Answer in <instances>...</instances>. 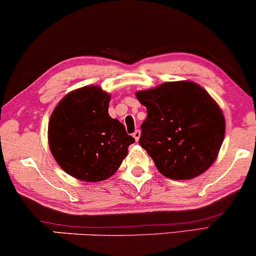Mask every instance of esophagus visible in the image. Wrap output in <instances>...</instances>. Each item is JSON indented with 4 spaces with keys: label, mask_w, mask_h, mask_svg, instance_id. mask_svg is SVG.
Segmentation results:
<instances>
[{
    "label": "esophagus",
    "mask_w": 256,
    "mask_h": 256,
    "mask_svg": "<svg viewBox=\"0 0 256 256\" xmlns=\"http://www.w3.org/2000/svg\"><path fill=\"white\" fill-rule=\"evenodd\" d=\"M132 136H134V138L136 140V141H138L140 136H141V132H140V130H135L134 134H132Z\"/></svg>",
    "instance_id": "obj_1"
}]
</instances>
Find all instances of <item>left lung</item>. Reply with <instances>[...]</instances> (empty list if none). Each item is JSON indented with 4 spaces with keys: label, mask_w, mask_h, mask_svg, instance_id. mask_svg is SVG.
<instances>
[{
    "label": "left lung",
    "mask_w": 256,
    "mask_h": 256,
    "mask_svg": "<svg viewBox=\"0 0 256 256\" xmlns=\"http://www.w3.org/2000/svg\"><path fill=\"white\" fill-rule=\"evenodd\" d=\"M136 96L148 114L138 142L160 172L176 180L205 172L225 136V118L210 94L192 82H171Z\"/></svg>",
    "instance_id": "left-lung-1"
}]
</instances>
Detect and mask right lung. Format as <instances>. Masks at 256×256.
Wrapping results in <instances>:
<instances>
[{
  "label": "right lung",
  "instance_id": "add662e5",
  "mask_svg": "<svg viewBox=\"0 0 256 256\" xmlns=\"http://www.w3.org/2000/svg\"><path fill=\"white\" fill-rule=\"evenodd\" d=\"M110 96L96 86L68 94L48 122V144L62 169L86 182L107 180L135 142L108 114Z\"/></svg>",
  "mask_w": 256,
  "mask_h": 256
}]
</instances>
